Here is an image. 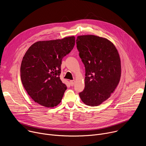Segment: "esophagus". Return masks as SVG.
<instances>
[{
	"label": "esophagus",
	"mask_w": 146,
	"mask_h": 146,
	"mask_svg": "<svg viewBox=\"0 0 146 146\" xmlns=\"http://www.w3.org/2000/svg\"><path fill=\"white\" fill-rule=\"evenodd\" d=\"M70 84H71V86H74V83H75V80H70Z\"/></svg>",
	"instance_id": "esophagus-1"
}]
</instances>
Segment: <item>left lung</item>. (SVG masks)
<instances>
[{"label":"left lung","mask_w":146,"mask_h":146,"mask_svg":"<svg viewBox=\"0 0 146 146\" xmlns=\"http://www.w3.org/2000/svg\"><path fill=\"white\" fill-rule=\"evenodd\" d=\"M76 44L86 68L85 88L80 97L86 105L99 106L110 97L119 84L118 52L109 40L92 35L78 36Z\"/></svg>","instance_id":"8db88e82"}]
</instances>
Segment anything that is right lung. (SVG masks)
Returning a JSON list of instances; mask_svg holds the SVG:
<instances>
[{"mask_svg": "<svg viewBox=\"0 0 146 146\" xmlns=\"http://www.w3.org/2000/svg\"><path fill=\"white\" fill-rule=\"evenodd\" d=\"M75 44L74 36L39 41L25 54L21 65V79L30 97L46 108L60 103L67 88L59 75L63 58Z\"/></svg>", "mask_w": 146, "mask_h": 146, "instance_id": "1", "label": "right lung"}]
</instances>
